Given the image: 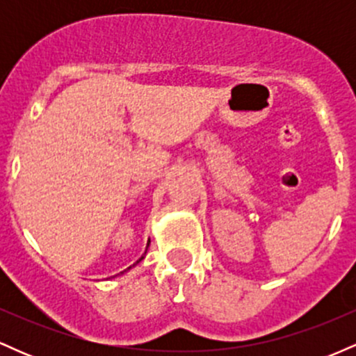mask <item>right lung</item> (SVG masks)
Wrapping results in <instances>:
<instances>
[{
    "label": "right lung",
    "instance_id": "1",
    "mask_svg": "<svg viewBox=\"0 0 356 356\" xmlns=\"http://www.w3.org/2000/svg\"><path fill=\"white\" fill-rule=\"evenodd\" d=\"M145 252H147V249H145ZM142 259H144V256H142V257H140V259H138V261H142ZM138 261H137V263H138ZM137 263H136V264H137ZM130 268H132V266H130ZM130 268H127V269H130ZM127 269H125V271H127ZM125 271H122V273H120V275H124V273H125Z\"/></svg>",
    "mask_w": 356,
    "mask_h": 356
}]
</instances>
